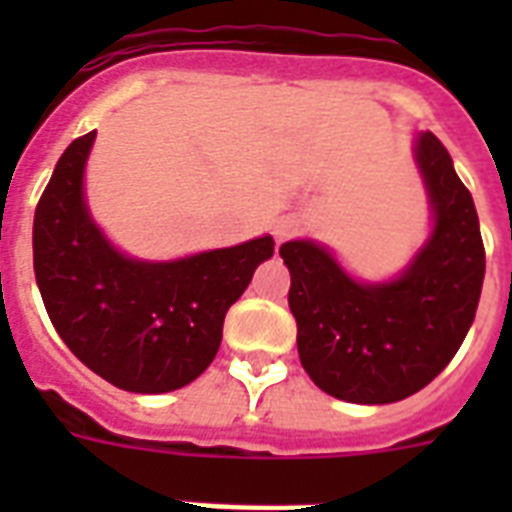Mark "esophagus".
Returning <instances> with one entry per match:
<instances>
[{
    "instance_id": "esophagus-1",
    "label": "esophagus",
    "mask_w": 512,
    "mask_h": 512,
    "mask_svg": "<svg viewBox=\"0 0 512 512\" xmlns=\"http://www.w3.org/2000/svg\"><path fill=\"white\" fill-rule=\"evenodd\" d=\"M297 231H300V220L295 215H281L273 220V236H276V241L292 239Z\"/></svg>"
}]
</instances>
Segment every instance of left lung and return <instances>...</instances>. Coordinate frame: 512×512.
Here are the masks:
<instances>
[{"label":"left lung","instance_id":"1","mask_svg":"<svg viewBox=\"0 0 512 512\" xmlns=\"http://www.w3.org/2000/svg\"><path fill=\"white\" fill-rule=\"evenodd\" d=\"M430 233L385 281H361L313 239L281 244L292 276L300 364L324 393L350 404H393L444 372L476 319L486 255L473 196L433 132L414 138Z\"/></svg>","mask_w":512,"mask_h":512}]
</instances>
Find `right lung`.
<instances>
[{
    "instance_id": "right-lung-1",
    "label": "right lung",
    "mask_w": 512,
    "mask_h": 512,
    "mask_svg": "<svg viewBox=\"0 0 512 512\" xmlns=\"http://www.w3.org/2000/svg\"><path fill=\"white\" fill-rule=\"evenodd\" d=\"M92 143L87 132L63 151L36 204V284L52 327L84 366L130 393H170L212 364L225 313L271 260L273 239L177 260L124 255L84 199Z\"/></svg>"
}]
</instances>
